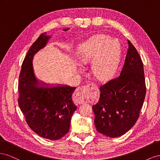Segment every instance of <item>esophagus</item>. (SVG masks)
I'll list each match as a JSON object with an SVG mask.
<instances>
[{
  "instance_id": "obj_1",
  "label": "esophagus",
  "mask_w": 160,
  "mask_h": 160,
  "mask_svg": "<svg viewBox=\"0 0 160 160\" xmlns=\"http://www.w3.org/2000/svg\"><path fill=\"white\" fill-rule=\"evenodd\" d=\"M89 85H84L79 87L75 92L73 101L76 103L81 104L84 102L87 97L89 95Z\"/></svg>"
}]
</instances>
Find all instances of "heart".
Segmentation results:
<instances>
[{
    "instance_id": "b5f03b06",
    "label": "heart",
    "mask_w": 160,
    "mask_h": 160,
    "mask_svg": "<svg viewBox=\"0 0 160 160\" xmlns=\"http://www.w3.org/2000/svg\"><path fill=\"white\" fill-rule=\"evenodd\" d=\"M105 36H96L79 47L77 57L82 63L93 61L95 73L100 79H107L118 68L121 54L119 43Z\"/></svg>"
}]
</instances>
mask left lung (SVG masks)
Segmentation results:
<instances>
[{
  "label": "left lung",
  "mask_w": 160,
  "mask_h": 160,
  "mask_svg": "<svg viewBox=\"0 0 160 160\" xmlns=\"http://www.w3.org/2000/svg\"><path fill=\"white\" fill-rule=\"evenodd\" d=\"M128 49L120 75L100 87V98L93 105L98 132L118 138L132 128L139 115L146 87L143 65L129 40Z\"/></svg>",
  "instance_id": "1"
}]
</instances>
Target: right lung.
<instances>
[{
  "label": "right lung",
  "instance_id": "add662e5",
  "mask_svg": "<svg viewBox=\"0 0 160 160\" xmlns=\"http://www.w3.org/2000/svg\"><path fill=\"white\" fill-rule=\"evenodd\" d=\"M46 34H41L33 43L23 61L18 79V102L34 132L43 138L58 140L69 132L71 119L77 109L71 98L76 88L59 84L51 86L35 77L32 59L51 38Z\"/></svg>",
  "mask_w": 160,
  "mask_h": 160
}]
</instances>
